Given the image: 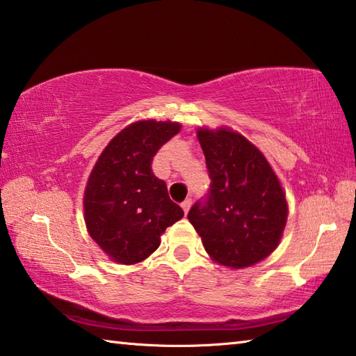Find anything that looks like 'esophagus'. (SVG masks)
<instances>
[{
  "label": "esophagus",
  "instance_id": "34e87169",
  "mask_svg": "<svg viewBox=\"0 0 356 356\" xmlns=\"http://www.w3.org/2000/svg\"><path fill=\"white\" fill-rule=\"evenodd\" d=\"M182 209H184V211H185V215L190 211V209H191V200H190V199L184 200V202H182Z\"/></svg>",
  "mask_w": 356,
  "mask_h": 356
}]
</instances>
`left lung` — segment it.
I'll list each match as a JSON object with an SVG mask.
<instances>
[{"mask_svg":"<svg viewBox=\"0 0 356 356\" xmlns=\"http://www.w3.org/2000/svg\"><path fill=\"white\" fill-rule=\"evenodd\" d=\"M196 135L211 185L207 202L191 207L188 221L219 266H254L282 241L286 193L264 154L243 134L229 126H202Z\"/></svg>","mask_w":356,"mask_h":356,"instance_id":"8db88e82","label":"left lung"}]
</instances>
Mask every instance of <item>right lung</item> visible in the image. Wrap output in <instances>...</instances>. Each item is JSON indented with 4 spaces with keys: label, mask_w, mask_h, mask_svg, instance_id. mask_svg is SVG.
<instances>
[{
    "label": "right lung",
    "mask_w": 356,
    "mask_h": 356,
    "mask_svg": "<svg viewBox=\"0 0 356 356\" xmlns=\"http://www.w3.org/2000/svg\"><path fill=\"white\" fill-rule=\"evenodd\" d=\"M180 129V122L170 120L135 121L96 160L83 190V221L112 261L127 266L146 260L165 230L184 218L151 170L152 157Z\"/></svg>",
    "instance_id": "1"
}]
</instances>
